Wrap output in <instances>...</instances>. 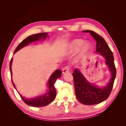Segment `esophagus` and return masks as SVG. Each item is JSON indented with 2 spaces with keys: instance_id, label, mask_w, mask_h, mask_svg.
<instances>
[{
  "instance_id": "esophagus-1",
  "label": "esophagus",
  "mask_w": 126,
  "mask_h": 126,
  "mask_svg": "<svg viewBox=\"0 0 126 126\" xmlns=\"http://www.w3.org/2000/svg\"><path fill=\"white\" fill-rule=\"evenodd\" d=\"M69 69H70V68L69 66H66L64 67L63 69V74H64V73H66V72H68L69 71Z\"/></svg>"
}]
</instances>
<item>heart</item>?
Listing matches in <instances>:
<instances>
[{"label":"heart","instance_id":"1","mask_svg":"<svg viewBox=\"0 0 126 126\" xmlns=\"http://www.w3.org/2000/svg\"><path fill=\"white\" fill-rule=\"evenodd\" d=\"M84 40L80 39H76L72 40L68 47L67 54H72L80 48L79 52V58H84L89 52L91 48V44L87 42L84 43Z\"/></svg>","mask_w":126,"mask_h":126}]
</instances>
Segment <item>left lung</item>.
<instances>
[{
  "label": "left lung",
  "instance_id": "obj_1",
  "mask_svg": "<svg viewBox=\"0 0 126 126\" xmlns=\"http://www.w3.org/2000/svg\"><path fill=\"white\" fill-rule=\"evenodd\" d=\"M83 32H89L94 38L96 41V51L106 59V64L111 72V77L109 83L102 88L90 83L78 69H75L72 73L76 98L83 105H93L104 101L109 96L116 76V69L112 52L105 40L93 31L84 30Z\"/></svg>",
  "mask_w": 126,
  "mask_h": 126
}]
</instances>
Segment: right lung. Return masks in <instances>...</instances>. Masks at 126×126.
Returning <instances> with one entry per match:
<instances>
[{"label": "right lung", "mask_w": 126, "mask_h": 126, "mask_svg": "<svg viewBox=\"0 0 126 126\" xmlns=\"http://www.w3.org/2000/svg\"><path fill=\"white\" fill-rule=\"evenodd\" d=\"M47 33L46 32H42L39 33L34 34L31 36H29L28 37H27L23 41H21L17 47L15 49L14 51V54L16 53L18 50H19L21 48H23L26 46L30 43L33 41L40 40L41 39H45L47 37ZM13 58L11 59L10 64H9V68L10 71L11 76L12 75V71H11V63H12ZM62 71L60 69L56 70L54 73H53L49 79L48 81V91L44 95H41L40 96H38L36 98H33L32 99H26L22 97L21 95L20 94V96L22 100H23L25 104L30 106L35 107H44L48 105V104L51 103L53 100H54L56 96V90L55 87V83L57 78H59L62 76ZM11 81H12L13 85L15 87V85L14 83L12 78H11Z\"/></svg>", "instance_id": "obj_1"}]
</instances>
